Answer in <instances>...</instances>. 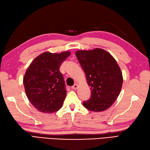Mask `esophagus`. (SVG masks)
Here are the masks:
<instances>
[{
    "label": "esophagus",
    "mask_w": 150,
    "mask_h": 150,
    "mask_svg": "<svg viewBox=\"0 0 150 150\" xmlns=\"http://www.w3.org/2000/svg\"><path fill=\"white\" fill-rule=\"evenodd\" d=\"M77 88H78V85L76 84V83H75V84L71 87V88L73 89H77Z\"/></svg>",
    "instance_id": "34e87169"
}]
</instances>
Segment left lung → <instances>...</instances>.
Instances as JSON below:
<instances>
[{
	"instance_id": "8db88e82",
	"label": "left lung",
	"mask_w": 150,
	"mask_h": 150,
	"mask_svg": "<svg viewBox=\"0 0 150 150\" xmlns=\"http://www.w3.org/2000/svg\"><path fill=\"white\" fill-rule=\"evenodd\" d=\"M75 54L91 90L90 98L83 102V107L94 112L109 109L119 96L123 84L117 62L109 52L100 48L76 51Z\"/></svg>"
}]
</instances>
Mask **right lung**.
Instances as JSON below:
<instances>
[{
    "label": "right lung",
    "mask_w": 150,
    "mask_h": 150,
    "mask_svg": "<svg viewBox=\"0 0 150 150\" xmlns=\"http://www.w3.org/2000/svg\"><path fill=\"white\" fill-rule=\"evenodd\" d=\"M69 55V52H44L28 67L23 78L24 88L30 102L39 111L52 113L61 108L67 90L59 68Z\"/></svg>",
    "instance_id": "add662e5"
}]
</instances>
